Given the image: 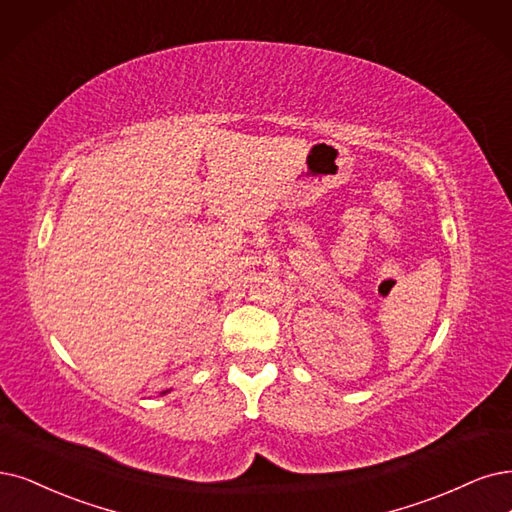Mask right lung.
Masks as SVG:
<instances>
[{"label":"right lung","instance_id":"obj_1","mask_svg":"<svg viewBox=\"0 0 512 512\" xmlns=\"http://www.w3.org/2000/svg\"><path fill=\"white\" fill-rule=\"evenodd\" d=\"M168 392H170V390H164V392H162V394H168Z\"/></svg>","mask_w":512,"mask_h":512}]
</instances>
